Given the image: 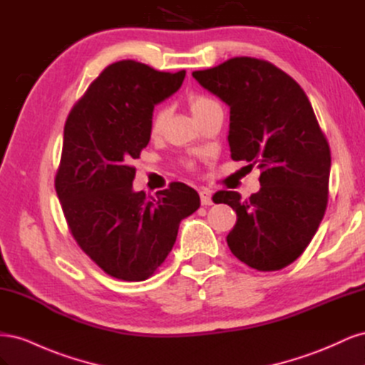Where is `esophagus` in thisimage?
Returning a JSON list of instances; mask_svg holds the SVG:
<instances>
[{"mask_svg": "<svg viewBox=\"0 0 365 365\" xmlns=\"http://www.w3.org/2000/svg\"><path fill=\"white\" fill-rule=\"evenodd\" d=\"M200 197H201V204L202 205H213L212 192H210L208 189H201L200 190Z\"/></svg>", "mask_w": 365, "mask_h": 365, "instance_id": "esophagus-1", "label": "esophagus"}]
</instances>
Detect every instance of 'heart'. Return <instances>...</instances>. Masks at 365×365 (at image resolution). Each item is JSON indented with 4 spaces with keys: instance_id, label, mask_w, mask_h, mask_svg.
<instances>
[{
    "instance_id": "1",
    "label": "heart",
    "mask_w": 365,
    "mask_h": 365,
    "mask_svg": "<svg viewBox=\"0 0 365 365\" xmlns=\"http://www.w3.org/2000/svg\"><path fill=\"white\" fill-rule=\"evenodd\" d=\"M187 101H189L190 111L195 115V118L205 114L212 108L219 106L217 102H215L213 98H210L207 96H201V94H192V96H189ZM165 120H168V109L163 106H158L155 111H153L152 118H150V132L153 135L160 134V132L163 130V128L165 125Z\"/></svg>"
}]
</instances>
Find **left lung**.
Instances as JSON below:
<instances>
[{"label":"left lung","mask_w":365,"mask_h":365,"mask_svg":"<svg viewBox=\"0 0 365 365\" xmlns=\"http://www.w3.org/2000/svg\"><path fill=\"white\" fill-rule=\"evenodd\" d=\"M230 108L231 158L260 169V190L248 200L220 190L213 201L236 210L227 236L231 252L259 271L288 267L309 245L324 216L330 149L307 96L272 63L235 58L193 71Z\"/></svg>","instance_id":"8db88e82"}]
</instances>
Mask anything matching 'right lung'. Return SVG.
<instances>
[{
  "label": "right lung",
  "mask_w": 365,
  "mask_h": 365,
  "mask_svg": "<svg viewBox=\"0 0 365 365\" xmlns=\"http://www.w3.org/2000/svg\"><path fill=\"white\" fill-rule=\"evenodd\" d=\"M184 77V70L163 73L135 61L111 63L65 123L56 193L73 237L111 277H150L172 251L181 220L201 205L182 182L157 197L132 189L130 161L150 140L153 108L178 91Z\"/></svg>",
  "instance_id": "add662e5"
}]
</instances>
